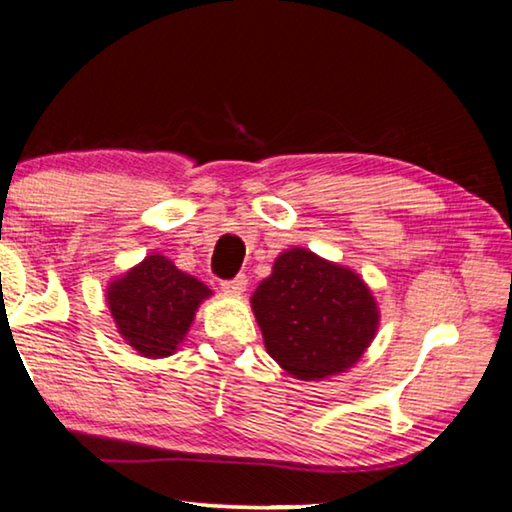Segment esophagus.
<instances>
[{"instance_id": "esophagus-1", "label": "esophagus", "mask_w": 512, "mask_h": 512, "mask_svg": "<svg viewBox=\"0 0 512 512\" xmlns=\"http://www.w3.org/2000/svg\"><path fill=\"white\" fill-rule=\"evenodd\" d=\"M246 287H248V278H246V275H237V278H234V280L221 282V289L225 291V294H230V296L243 294V291H246Z\"/></svg>"}]
</instances>
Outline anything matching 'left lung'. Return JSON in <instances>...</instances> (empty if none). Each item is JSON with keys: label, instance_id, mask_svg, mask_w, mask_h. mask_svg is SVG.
<instances>
[{"label": "left lung", "instance_id": "obj_1", "mask_svg": "<svg viewBox=\"0 0 512 512\" xmlns=\"http://www.w3.org/2000/svg\"><path fill=\"white\" fill-rule=\"evenodd\" d=\"M250 307L266 353L296 380H326L360 362L380 326V310L358 273L307 248L275 257Z\"/></svg>", "mask_w": 512, "mask_h": 512}]
</instances>
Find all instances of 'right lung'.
I'll return each instance as SVG.
<instances>
[{
	"mask_svg": "<svg viewBox=\"0 0 512 512\" xmlns=\"http://www.w3.org/2000/svg\"><path fill=\"white\" fill-rule=\"evenodd\" d=\"M205 282L184 273L161 253H152L107 287V307L125 344L143 358L173 355L184 342L202 300Z\"/></svg>",
	"mask_w": 512,
	"mask_h": 512,
	"instance_id": "obj_1",
	"label": "right lung"
}]
</instances>
